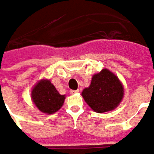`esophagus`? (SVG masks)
I'll list each match as a JSON object with an SVG mask.
<instances>
[{"label": "esophagus", "mask_w": 154, "mask_h": 154, "mask_svg": "<svg viewBox=\"0 0 154 154\" xmlns=\"http://www.w3.org/2000/svg\"><path fill=\"white\" fill-rule=\"evenodd\" d=\"M78 92H79L78 89H77V90H71L70 91V94H77Z\"/></svg>", "instance_id": "esophagus-1"}]
</instances>
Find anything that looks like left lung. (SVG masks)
<instances>
[{"label":"left lung","instance_id":"8db88e82","mask_svg":"<svg viewBox=\"0 0 154 154\" xmlns=\"http://www.w3.org/2000/svg\"><path fill=\"white\" fill-rule=\"evenodd\" d=\"M123 95L124 88L121 81L108 69H103L94 74L90 86L82 93L86 103L97 113L115 109L121 102Z\"/></svg>","mask_w":154,"mask_h":154}]
</instances>
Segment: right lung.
Segmentation results:
<instances>
[{"label":"right lung","mask_w":154,"mask_h":154,"mask_svg":"<svg viewBox=\"0 0 154 154\" xmlns=\"http://www.w3.org/2000/svg\"><path fill=\"white\" fill-rule=\"evenodd\" d=\"M31 97L36 107L45 114L58 111L65 101V95H60L50 80L38 82L31 92Z\"/></svg>","instance_id":"1"}]
</instances>
